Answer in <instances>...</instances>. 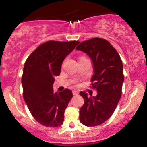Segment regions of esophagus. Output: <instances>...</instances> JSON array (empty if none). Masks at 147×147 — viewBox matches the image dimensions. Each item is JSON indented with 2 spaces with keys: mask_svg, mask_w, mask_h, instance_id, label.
<instances>
[{
  "mask_svg": "<svg viewBox=\"0 0 147 147\" xmlns=\"http://www.w3.org/2000/svg\"><path fill=\"white\" fill-rule=\"evenodd\" d=\"M72 94H73V95H77L79 94V92L77 90H72Z\"/></svg>",
  "mask_w": 147,
  "mask_h": 147,
  "instance_id": "esophagus-1",
  "label": "esophagus"
}]
</instances>
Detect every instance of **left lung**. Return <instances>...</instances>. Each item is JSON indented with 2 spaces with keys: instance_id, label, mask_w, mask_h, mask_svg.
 <instances>
[{
  "instance_id": "1",
  "label": "left lung",
  "mask_w": 147,
  "mask_h": 147,
  "mask_svg": "<svg viewBox=\"0 0 147 147\" xmlns=\"http://www.w3.org/2000/svg\"><path fill=\"white\" fill-rule=\"evenodd\" d=\"M76 50L85 52L92 60L94 74L91 85L97 91L95 97L79 92L84 99L79 120L87 126L100 125L111 117L121 98L124 82L122 59L113 45L100 38L83 41Z\"/></svg>"
}]
</instances>
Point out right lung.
<instances>
[{
	"instance_id": "right-lung-1",
	"label": "right lung",
	"mask_w": 147,
	"mask_h": 147,
	"mask_svg": "<svg viewBox=\"0 0 147 147\" xmlns=\"http://www.w3.org/2000/svg\"><path fill=\"white\" fill-rule=\"evenodd\" d=\"M79 41H49L40 45L28 57L23 68L21 83L24 99L33 117L47 127L63 124L64 111L72 97L66 88L53 90L55 77L60 75L62 62Z\"/></svg>"
}]
</instances>
